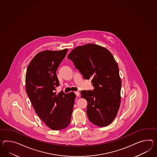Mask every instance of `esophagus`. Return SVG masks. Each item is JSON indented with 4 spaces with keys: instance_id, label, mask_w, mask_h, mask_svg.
Segmentation results:
<instances>
[{
    "instance_id": "esophagus-1",
    "label": "esophagus",
    "mask_w": 157,
    "mask_h": 157,
    "mask_svg": "<svg viewBox=\"0 0 157 157\" xmlns=\"http://www.w3.org/2000/svg\"><path fill=\"white\" fill-rule=\"evenodd\" d=\"M75 95L77 96H80V94H79V92H78V91H76V92H75Z\"/></svg>"
}]
</instances>
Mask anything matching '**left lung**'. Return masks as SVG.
<instances>
[{"instance_id":"left-lung-1","label":"left lung","mask_w":157,"mask_h":157,"mask_svg":"<svg viewBox=\"0 0 157 157\" xmlns=\"http://www.w3.org/2000/svg\"><path fill=\"white\" fill-rule=\"evenodd\" d=\"M67 58L84 79H91L94 89L82 91L87 101V115L92 124L106 126L113 121L121 102L119 66L106 48L88 44L74 49Z\"/></svg>"}]
</instances>
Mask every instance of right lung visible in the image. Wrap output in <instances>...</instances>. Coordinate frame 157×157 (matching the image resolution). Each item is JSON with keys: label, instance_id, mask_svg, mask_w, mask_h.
Wrapping results in <instances>:
<instances>
[{"label": "right lung", "instance_id": "right-lung-1", "mask_svg": "<svg viewBox=\"0 0 157 157\" xmlns=\"http://www.w3.org/2000/svg\"><path fill=\"white\" fill-rule=\"evenodd\" d=\"M67 50L41 52L27 67V95L37 115L53 130L63 129L69 125L76 96L73 92H55L59 86L56 71Z\"/></svg>", "mask_w": 157, "mask_h": 157}]
</instances>
